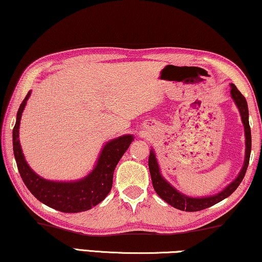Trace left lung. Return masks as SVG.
<instances>
[{
    "label": "left lung",
    "mask_w": 262,
    "mask_h": 262,
    "mask_svg": "<svg viewBox=\"0 0 262 262\" xmlns=\"http://www.w3.org/2000/svg\"><path fill=\"white\" fill-rule=\"evenodd\" d=\"M231 97L235 101L237 108H238L241 118H242V123L244 125V135H246V158H244V164L243 167L241 169L239 174L237 176V178L233 181L231 184L226 186L223 191L213 196H206V198H190L184 193L179 192L178 190L173 188L167 181H165L164 177L161 176L160 168H159V164L156 161L155 152L154 150H150V155H149V171H150L151 176V182L154 190L156 191L160 198L174 207L177 209L185 210V212H198V210H202L212 207L220 201H223L224 199L229 198L235 190L238 188L241 182L243 181L244 174H246L248 165H249V158H250V150H251V134H250V126H249V112H248V104L246 101V97L239 93V90L237 89L236 85L231 84Z\"/></svg>",
    "instance_id": "1"
}]
</instances>
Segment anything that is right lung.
Segmentation results:
<instances>
[{"instance_id":"obj_1","label":"right lung","mask_w":262,"mask_h":262,"mask_svg":"<svg viewBox=\"0 0 262 262\" xmlns=\"http://www.w3.org/2000/svg\"><path fill=\"white\" fill-rule=\"evenodd\" d=\"M31 91L20 104L16 114L15 126L13 128V151L20 177L27 189L44 205L63 213L85 212L106 199L113 184V173L119 160L130 147L134 137L124 135L112 139L102 149L96 166L89 174L79 181L54 182L47 181L30 168L24 158L19 141L20 119Z\"/></svg>"}]
</instances>
